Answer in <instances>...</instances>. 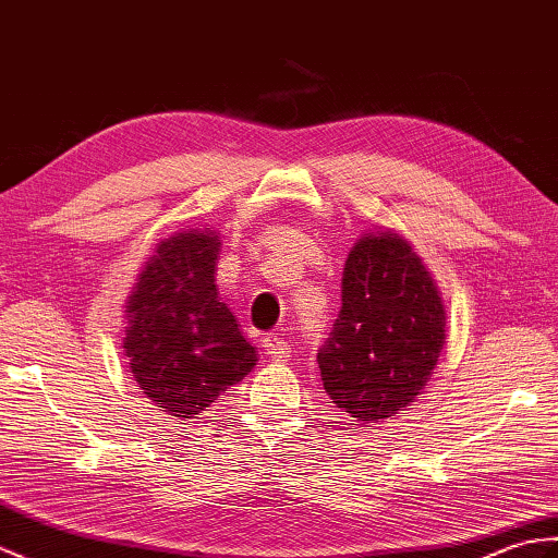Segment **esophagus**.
Instances as JSON below:
<instances>
[{"label":"esophagus","instance_id":"esophagus-1","mask_svg":"<svg viewBox=\"0 0 558 558\" xmlns=\"http://www.w3.org/2000/svg\"><path fill=\"white\" fill-rule=\"evenodd\" d=\"M264 349H266L268 359H274V361H288L290 354H292L290 342L284 340V338H280V335H266V338H264Z\"/></svg>","mask_w":558,"mask_h":558}]
</instances>
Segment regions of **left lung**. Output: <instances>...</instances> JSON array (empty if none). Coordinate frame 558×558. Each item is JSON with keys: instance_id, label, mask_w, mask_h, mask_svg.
Here are the masks:
<instances>
[{"instance_id": "obj_1", "label": "left lung", "mask_w": 558, "mask_h": 558, "mask_svg": "<svg viewBox=\"0 0 558 558\" xmlns=\"http://www.w3.org/2000/svg\"><path fill=\"white\" fill-rule=\"evenodd\" d=\"M433 276L392 230L366 232L347 256L342 308L318 349L323 387L352 425L373 427L421 395L445 344Z\"/></svg>"}]
</instances>
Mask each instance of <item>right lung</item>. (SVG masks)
Instances as JSON below:
<instances>
[{
    "mask_svg": "<svg viewBox=\"0 0 558 558\" xmlns=\"http://www.w3.org/2000/svg\"><path fill=\"white\" fill-rule=\"evenodd\" d=\"M218 232L180 230L142 268L125 302L123 349L140 390L175 418H197L256 366L216 290Z\"/></svg>",
    "mask_w": 558,
    "mask_h": 558,
    "instance_id": "1",
    "label": "right lung"
}]
</instances>
